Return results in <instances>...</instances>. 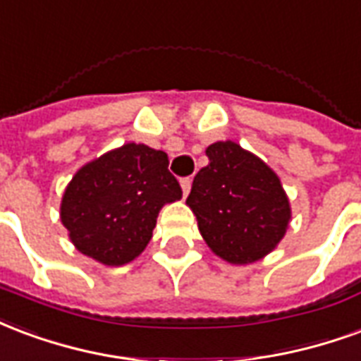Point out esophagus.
Listing matches in <instances>:
<instances>
[{"label": "esophagus", "mask_w": 361, "mask_h": 361, "mask_svg": "<svg viewBox=\"0 0 361 361\" xmlns=\"http://www.w3.org/2000/svg\"><path fill=\"white\" fill-rule=\"evenodd\" d=\"M180 188H183V194H184V198H186V196H188V192H190V188H192V178H183V180H180Z\"/></svg>", "instance_id": "1"}]
</instances>
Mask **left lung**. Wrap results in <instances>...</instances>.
Listing matches in <instances>:
<instances>
[{
	"label": "left lung",
	"instance_id": "8db88e82",
	"mask_svg": "<svg viewBox=\"0 0 361 361\" xmlns=\"http://www.w3.org/2000/svg\"><path fill=\"white\" fill-rule=\"evenodd\" d=\"M186 206L215 256L233 265L259 262L283 240L292 212L277 173L233 140L207 146Z\"/></svg>",
	"mask_w": 361,
	"mask_h": 361
}]
</instances>
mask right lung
<instances>
[{
	"label": "right lung",
	"instance_id": "1",
	"mask_svg": "<svg viewBox=\"0 0 361 361\" xmlns=\"http://www.w3.org/2000/svg\"><path fill=\"white\" fill-rule=\"evenodd\" d=\"M167 167L165 152L136 142L82 165L63 192L59 213L75 248L109 267L140 256L161 207L183 198Z\"/></svg>",
	"mask_w": 361,
	"mask_h": 361
}]
</instances>
